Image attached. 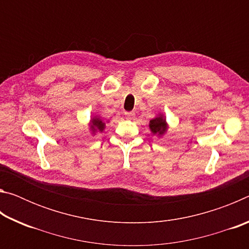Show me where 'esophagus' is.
Returning a JSON list of instances; mask_svg holds the SVG:
<instances>
[{
	"mask_svg": "<svg viewBox=\"0 0 249 249\" xmlns=\"http://www.w3.org/2000/svg\"><path fill=\"white\" fill-rule=\"evenodd\" d=\"M134 112H125V117L126 119H133L134 117Z\"/></svg>",
	"mask_w": 249,
	"mask_h": 249,
	"instance_id": "1",
	"label": "esophagus"
}]
</instances>
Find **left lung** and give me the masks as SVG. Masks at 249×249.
I'll use <instances>...</instances> for the list:
<instances>
[{"label":"left lung","instance_id":"obj_1","mask_svg":"<svg viewBox=\"0 0 249 249\" xmlns=\"http://www.w3.org/2000/svg\"><path fill=\"white\" fill-rule=\"evenodd\" d=\"M149 127H150L151 132H153L154 134L162 135L167 129V124H166L165 117L158 116V117H156V119L151 120L149 122Z\"/></svg>","mask_w":249,"mask_h":249}]
</instances>
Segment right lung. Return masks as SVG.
Listing matches in <instances>:
<instances>
[{"mask_svg":"<svg viewBox=\"0 0 249 249\" xmlns=\"http://www.w3.org/2000/svg\"><path fill=\"white\" fill-rule=\"evenodd\" d=\"M104 125L105 123H103L102 120L100 119V117H93L92 119V124H91V129L93 130V132H96V130H100V132H102L104 129Z\"/></svg>","mask_w":249,"mask_h":249,"instance_id":"obj_1","label":"right lung"}]
</instances>
